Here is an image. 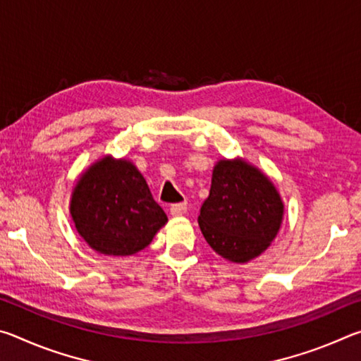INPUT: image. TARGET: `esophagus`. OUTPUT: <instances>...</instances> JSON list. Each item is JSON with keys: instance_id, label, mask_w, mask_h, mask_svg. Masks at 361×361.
<instances>
[{"instance_id": "34e87169", "label": "esophagus", "mask_w": 361, "mask_h": 361, "mask_svg": "<svg viewBox=\"0 0 361 361\" xmlns=\"http://www.w3.org/2000/svg\"><path fill=\"white\" fill-rule=\"evenodd\" d=\"M186 210H188V205L185 204V202H181V204H173V205H170V215L172 216H183L186 213Z\"/></svg>"}]
</instances>
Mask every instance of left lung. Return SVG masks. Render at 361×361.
I'll use <instances>...</instances> for the list:
<instances>
[{"instance_id":"left-lung-1","label":"left lung","mask_w":361,"mask_h":361,"mask_svg":"<svg viewBox=\"0 0 361 361\" xmlns=\"http://www.w3.org/2000/svg\"><path fill=\"white\" fill-rule=\"evenodd\" d=\"M285 204L272 180L243 157L219 159L197 218L221 258L245 264L266 252L283 221Z\"/></svg>"}]
</instances>
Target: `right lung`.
Returning <instances> with one entry per match:
<instances>
[{
	"label": "right lung",
	"instance_id": "obj_1",
	"mask_svg": "<svg viewBox=\"0 0 361 361\" xmlns=\"http://www.w3.org/2000/svg\"><path fill=\"white\" fill-rule=\"evenodd\" d=\"M70 215L82 240L106 256L138 253L169 221L135 164L111 154L100 157L79 175L71 192Z\"/></svg>",
	"mask_w": 361,
	"mask_h": 361
}]
</instances>
